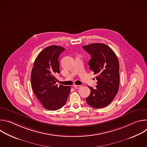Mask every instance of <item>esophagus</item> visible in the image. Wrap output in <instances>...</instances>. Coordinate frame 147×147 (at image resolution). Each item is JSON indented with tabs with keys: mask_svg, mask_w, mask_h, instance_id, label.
Here are the masks:
<instances>
[{
	"mask_svg": "<svg viewBox=\"0 0 147 147\" xmlns=\"http://www.w3.org/2000/svg\"><path fill=\"white\" fill-rule=\"evenodd\" d=\"M74 88H80L81 87V86H79V85H74Z\"/></svg>",
	"mask_w": 147,
	"mask_h": 147,
	"instance_id": "34e87169",
	"label": "esophagus"
}]
</instances>
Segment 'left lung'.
Here are the masks:
<instances>
[{"label": "left lung", "instance_id": "1", "mask_svg": "<svg viewBox=\"0 0 147 147\" xmlns=\"http://www.w3.org/2000/svg\"><path fill=\"white\" fill-rule=\"evenodd\" d=\"M91 56L88 65L96 74V88L89 86L90 95L87 103L94 108H102L109 105L116 95L120 82L119 65L113 51L104 44L94 43L83 46Z\"/></svg>", "mask_w": 147, "mask_h": 147}]
</instances>
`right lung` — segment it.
I'll return each mask as SVG.
<instances>
[{"label":"right lung","mask_w":147,"mask_h":147,"mask_svg":"<svg viewBox=\"0 0 147 147\" xmlns=\"http://www.w3.org/2000/svg\"><path fill=\"white\" fill-rule=\"evenodd\" d=\"M65 49L52 45L45 48L36 57L31 75L34 94L44 108L56 111L65 105L70 86L56 84L55 75L60 73L59 56Z\"/></svg>","instance_id":"1"}]
</instances>
